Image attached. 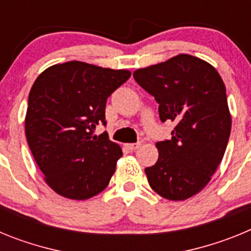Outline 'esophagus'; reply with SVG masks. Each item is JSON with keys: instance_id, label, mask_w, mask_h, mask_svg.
Here are the masks:
<instances>
[{"instance_id": "esophagus-1", "label": "esophagus", "mask_w": 251, "mask_h": 251, "mask_svg": "<svg viewBox=\"0 0 251 251\" xmlns=\"http://www.w3.org/2000/svg\"><path fill=\"white\" fill-rule=\"evenodd\" d=\"M127 147L128 150L130 151H136L141 147V143H139V142H137V143H130V145H127Z\"/></svg>"}]
</instances>
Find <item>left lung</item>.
<instances>
[{
  "mask_svg": "<svg viewBox=\"0 0 251 251\" xmlns=\"http://www.w3.org/2000/svg\"><path fill=\"white\" fill-rule=\"evenodd\" d=\"M134 80L158 103L161 122L176 127L156 143L158 159L145 170L153 191L181 201L205 187L220 165L231 130L226 89L216 69L181 54L138 69Z\"/></svg>",
  "mask_w": 251,
  "mask_h": 251,
  "instance_id": "1",
  "label": "left lung"
}]
</instances>
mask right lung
<instances>
[{
	"instance_id": "add662e5",
	"label": "right lung",
	"mask_w": 251,
	"mask_h": 251,
	"mask_svg": "<svg viewBox=\"0 0 251 251\" xmlns=\"http://www.w3.org/2000/svg\"><path fill=\"white\" fill-rule=\"evenodd\" d=\"M128 70H112L81 61L46 69L28 94L25 132L32 156L55 192L86 200L108 186L122 150L108 133L105 104L129 79Z\"/></svg>"
}]
</instances>
